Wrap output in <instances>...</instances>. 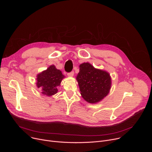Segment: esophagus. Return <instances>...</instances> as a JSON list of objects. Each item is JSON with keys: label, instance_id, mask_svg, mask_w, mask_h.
Segmentation results:
<instances>
[{"label": "esophagus", "instance_id": "obj_1", "mask_svg": "<svg viewBox=\"0 0 152 152\" xmlns=\"http://www.w3.org/2000/svg\"><path fill=\"white\" fill-rule=\"evenodd\" d=\"M67 75H68L69 76H73L74 75V72H73V71H72L71 72L68 73H67Z\"/></svg>", "mask_w": 152, "mask_h": 152}]
</instances>
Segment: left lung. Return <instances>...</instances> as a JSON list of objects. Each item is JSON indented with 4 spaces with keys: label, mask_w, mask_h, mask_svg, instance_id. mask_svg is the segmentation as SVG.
<instances>
[{
    "label": "left lung",
    "mask_w": 152,
    "mask_h": 152,
    "mask_svg": "<svg viewBox=\"0 0 152 152\" xmlns=\"http://www.w3.org/2000/svg\"><path fill=\"white\" fill-rule=\"evenodd\" d=\"M76 77L80 94L89 103H97L109 93L111 79L106 72L96 69L88 62L80 65Z\"/></svg>",
    "instance_id": "1"
}]
</instances>
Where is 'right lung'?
<instances>
[{
  "label": "right lung",
  "mask_w": 152,
  "mask_h": 152,
  "mask_svg": "<svg viewBox=\"0 0 152 152\" xmlns=\"http://www.w3.org/2000/svg\"><path fill=\"white\" fill-rule=\"evenodd\" d=\"M64 76L59 70L53 66H50L46 70L37 76V85L42 88V94L48 96H52L58 92L57 86L60 85Z\"/></svg>",
  "instance_id": "1"
}]
</instances>
